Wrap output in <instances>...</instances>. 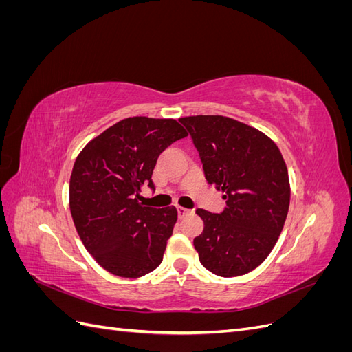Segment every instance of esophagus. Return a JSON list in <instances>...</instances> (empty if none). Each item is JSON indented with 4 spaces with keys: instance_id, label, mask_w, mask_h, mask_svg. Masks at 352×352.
I'll list each match as a JSON object with an SVG mask.
<instances>
[{
    "instance_id": "1",
    "label": "esophagus",
    "mask_w": 352,
    "mask_h": 352,
    "mask_svg": "<svg viewBox=\"0 0 352 352\" xmlns=\"http://www.w3.org/2000/svg\"><path fill=\"white\" fill-rule=\"evenodd\" d=\"M189 210L188 208H185V207H177V216L182 219V217H185V216H188L189 214Z\"/></svg>"
}]
</instances>
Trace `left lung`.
<instances>
[{"mask_svg":"<svg viewBox=\"0 0 352 352\" xmlns=\"http://www.w3.org/2000/svg\"><path fill=\"white\" fill-rule=\"evenodd\" d=\"M192 138L210 185L221 190L220 214L198 208L204 230L194 239L201 264L221 278L254 270L278 242L289 210L285 160L267 135L225 116L179 119Z\"/></svg>","mask_w":352,"mask_h":352,"instance_id":"1","label":"left lung"}]
</instances>
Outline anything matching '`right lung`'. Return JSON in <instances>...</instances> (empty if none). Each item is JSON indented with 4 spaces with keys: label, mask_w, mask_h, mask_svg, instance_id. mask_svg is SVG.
<instances>
[{
    "label": "right lung",
    "mask_w": 352,
    "mask_h": 352,
    "mask_svg": "<svg viewBox=\"0 0 352 352\" xmlns=\"http://www.w3.org/2000/svg\"><path fill=\"white\" fill-rule=\"evenodd\" d=\"M188 136L175 119L127 117L87 144L73 164L69 197L79 236L101 267L141 278L163 260L177 210L144 207L153 170L168 145Z\"/></svg>",
    "instance_id": "1"
}]
</instances>
